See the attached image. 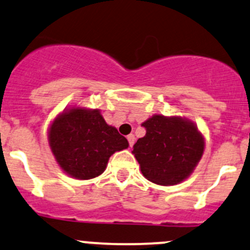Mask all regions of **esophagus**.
Returning a JSON list of instances; mask_svg holds the SVG:
<instances>
[{
	"instance_id": "34e87169",
	"label": "esophagus",
	"mask_w": 250,
	"mask_h": 250,
	"mask_svg": "<svg viewBox=\"0 0 250 250\" xmlns=\"http://www.w3.org/2000/svg\"><path fill=\"white\" fill-rule=\"evenodd\" d=\"M127 140L128 143H129V146L132 147L134 145V141H135V136H134L133 134H129V135L127 136Z\"/></svg>"
}]
</instances>
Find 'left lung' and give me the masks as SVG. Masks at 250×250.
Wrapping results in <instances>:
<instances>
[{
	"instance_id": "obj_1",
	"label": "left lung",
	"mask_w": 250,
	"mask_h": 250,
	"mask_svg": "<svg viewBox=\"0 0 250 250\" xmlns=\"http://www.w3.org/2000/svg\"><path fill=\"white\" fill-rule=\"evenodd\" d=\"M146 135L133 146L143 175L159 186H175L200 162L205 140L194 122L181 116L153 115L143 123Z\"/></svg>"
}]
</instances>
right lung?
I'll use <instances>...</instances> for the list:
<instances>
[{
    "mask_svg": "<svg viewBox=\"0 0 250 250\" xmlns=\"http://www.w3.org/2000/svg\"><path fill=\"white\" fill-rule=\"evenodd\" d=\"M48 140L59 167L77 180L102 175L110 157L129 146L116 128L105 122L101 110L83 106L57 115L49 127Z\"/></svg>",
    "mask_w": 250,
    "mask_h": 250,
    "instance_id": "obj_1",
    "label": "right lung"
}]
</instances>
